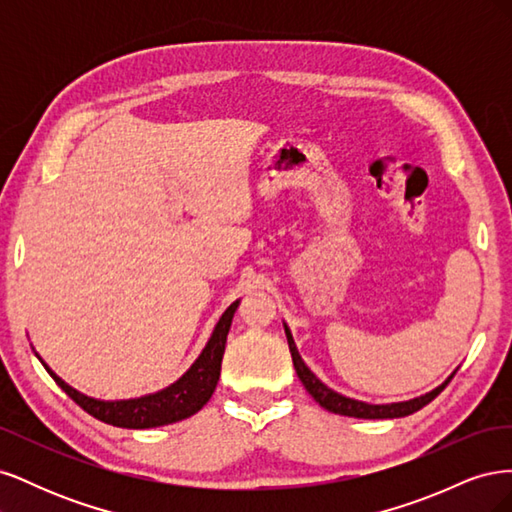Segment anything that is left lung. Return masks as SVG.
I'll return each instance as SVG.
<instances>
[{
    "label": "left lung",
    "instance_id": "1",
    "mask_svg": "<svg viewBox=\"0 0 512 512\" xmlns=\"http://www.w3.org/2000/svg\"><path fill=\"white\" fill-rule=\"evenodd\" d=\"M284 331H286V339H288V348H290V354H292L294 369H297V376L303 382L307 393L312 395L324 410L342 414V416H354V418H401V416H408L416 410H421L423 406H427L431 399H436L444 391V386L451 382L453 376L457 374V369H455L453 374L448 376L440 386H436V389L421 395V397H414V399H408V401H397V404H365V401L339 395L337 391L329 389L327 384L320 382L314 376V371L303 363L297 346H294V339H292V333H290L286 322H284Z\"/></svg>",
    "mask_w": 512,
    "mask_h": 512
}]
</instances>
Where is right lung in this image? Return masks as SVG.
Listing matches in <instances>:
<instances>
[{
    "label": "right lung",
    "instance_id": "add662e5",
    "mask_svg": "<svg viewBox=\"0 0 512 512\" xmlns=\"http://www.w3.org/2000/svg\"><path fill=\"white\" fill-rule=\"evenodd\" d=\"M237 307H239V299L222 314L218 324H215L207 346L198 354V359L192 363V367L185 371L177 382L166 386V389L158 393L143 395L136 399L104 401V399L83 395L81 391L72 389L68 382L61 380L55 371L40 359L38 352L36 356L44 365V369L49 371L51 378L57 382L59 389L64 391L70 399H74L87 414L98 418V421L115 425V427H126V429L162 427V425L183 421V418L196 414L211 399L215 386H218V380H220L226 335L230 331V322L237 312Z\"/></svg>",
    "mask_w": 512,
    "mask_h": 512
}]
</instances>
